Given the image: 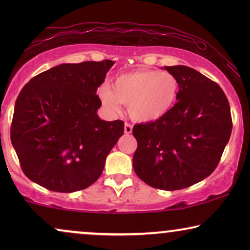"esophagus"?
Segmentation results:
<instances>
[{
	"label": "esophagus",
	"mask_w": 250,
	"mask_h": 250,
	"mask_svg": "<svg viewBox=\"0 0 250 250\" xmlns=\"http://www.w3.org/2000/svg\"><path fill=\"white\" fill-rule=\"evenodd\" d=\"M124 131H125L126 134H131L132 131H133V125H132V124H129V123H125Z\"/></svg>",
	"instance_id": "1"
}]
</instances>
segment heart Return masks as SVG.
Instances as JSON below:
<instances>
[{"instance_id": "b5f03b06", "label": "heart", "mask_w": 250, "mask_h": 250, "mask_svg": "<svg viewBox=\"0 0 250 250\" xmlns=\"http://www.w3.org/2000/svg\"><path fill=\"white\" fill-rule=\"evenodd\" d=\"M179 83L169 73L136 70L115 78L112 90L107 85L99 90L102 104L111 114H119L128 104L129 114L142 123L155 122L165 116L175 104Z\"/></svg>"}]
</instances>
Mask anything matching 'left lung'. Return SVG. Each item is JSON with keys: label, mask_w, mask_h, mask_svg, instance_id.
Segmentation results:
<instances>
[{"label": "left lung", "mask_w": 250, "mask_h": 250, "mask_svg": "<svg viewBox=\"0 0 250 250\" xmlns=\"http://www.w3.org/2000/svg\"><path fill=\"white\" fill-rule=\"evenodd\" d=\"M179 83L177 102L162 118L136 124L133 167L160 190L193 186L216 168L232 132L230 104L220 85L187 66L165 67Z\"/></svg>", "instance_id": "8db88e82"}]
</instances>
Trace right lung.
<instances>
[{
  "label": "right lung",
  "instance_id": "add662e5",
  "mask_svg": "<svg viewBox=\"0 0 250 250\" xmlns=\"http://www.w3.org/2000/svg\"><path fill=\"white\" fill-rule=\"evenodd\" d=\"M114 61L62 63L33 77L16 100L11 142L25 175L56 192L86 189L124 133L101 121L98 87Z\"/></svg>",
  "mask_w": 250,
  "mask_h": 250
}]
</instances>
